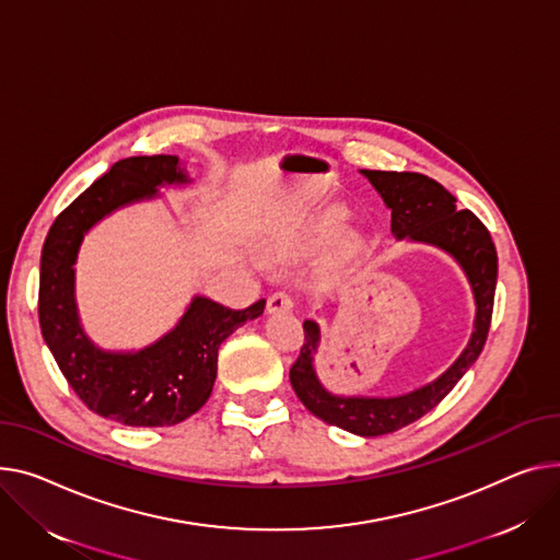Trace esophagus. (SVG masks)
<instances>
[{
    "mask_svg": "<svg viewBox=\"0 0 560 560\" xmlns=\"http://www.w3.org/2000/svg\"><path fill=\"white\" fill-rule=\"evenodd\" d=\"M292 308H294V302H292V296L288 292L279 290V292L268 296V313L270 315L272 313H290Z\"/></svg>",
    "mask_w": 560,
    "mask_h": 560,
    "instance_id": "34e87169",
    "label": "esophagus"
}]
</instances>
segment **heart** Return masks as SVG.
Wrapping results in <instances>:
<instances>
[{"label": "heart", "mask_w": 560, "mask_h": 560, "mask_svg": "<svg viewBox=\"0 0 560 560\" xmlns=\"http://www.w3.org/2000/svg\"><path fill=\"white\" fill-rule=\"evenodd\" d=\"M345 220H347L345 207H340V205L324 207V209L315 211L313 215H308L302 225H296L294 230L272 238L268 245V252L272 256H296V254L313 252L324 241H328L332 234H338V230L345 225ZM355 249H358V238L349 236V238L340 241V245L332 252L330 266L338 268V266L347 264V260L355 254Z\"/></svg>", "instance_id": "1"}]
</instances>
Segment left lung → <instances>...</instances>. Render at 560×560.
Wrapping results in <instances>:
<instances>
[{
	"label": "left lung",
	"mask_w": 560,
	"mask_h": 560,
	"mask_svg": "<svg viewBox=\"0 0 560 560\" xmlns=\"http://www.w3.org/2000/svg\"><path fill=\"white\" fill-rule=\"evenodd\" d=\"M392 209V234L448 252L466 272L475 294V330L464 353L434 383L394 398L335 396L322 387L315 374V353L319 349V326L304 322V345L300 358L290 366V385L308 412L360 436H381L419 421L434 409L479 358L491 328L498 252L489 230L468 211L457 209V198L421 173L362 171Z\"/></svg>",
	"instance_id": "1"
}]
</instances>
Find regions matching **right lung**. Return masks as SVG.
I'll use <instances>...</instances> for the list:
<instances>
[{
    "label": "right lung",
    "instance_id": "add662e5",
    "mask_svg": "<svg viewBox=\"0 0 560 560\" xmlns=\"http://www.w3.org/2000/svg\"><path fill=\"white\" fill-rule=\"evenodd\" d=\"M186 182L191 179L175 155L121 160L54 220L43 247L37 296L43 338L92 412L132 428L175 425L196 415L211 396L220 345L266 308V300L232 311L194 296L177 326L141 351L112 353L90 342L73 296V264L85 234L115 209L155 198L158 186Z\"/></svg>",
    "mask_w": 560,
    "mask_h": 560
}]
</instances>
